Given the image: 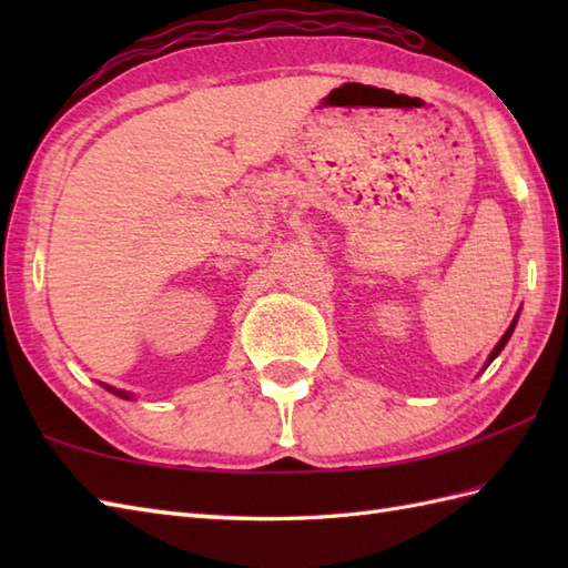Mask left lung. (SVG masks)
<instances>
[{
    "mask_svg": "<svg viewBox=\"0 0 568 568\" xmlns=\"http://www.w3.org/2000/svg\"><path fill=\"white\" fill-rule=\"evenodd\" d=\"M517 317H520V312H517V315H515V320L510 322V327H508V332H505L503 336H500V342L496 344V346H493V352H490V356H488V361H486V366H484V371L493 364V361H496L498 358V354L503 352V348H505V344H508L510 342V336H513V332H515V324H517Z\"/></svg>",
    "mask_w": 568,
    "mask_h": 568,
    "instance_id": "left-lung-1",
    "label": "left lung"
}]
</instances>
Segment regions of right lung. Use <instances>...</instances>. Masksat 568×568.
Here are the masks:
<instances>
[{
	"instance_id": "obj_1",
	"label": "right lung",
	"mask_w": 568,
	"mask_h": 568,
	"mask_svg": "<svg viewBox=\"0 0 568 568\" xmlns=\"http://www.w3.org/2000/svg\"><path fill=\"white\" fill-rule=\"evenodd\" d=\"M102 388H104V390H110V393H114V395H119V397H124V400H131V393H126V390L112 388V385H106V383H102Z\"/></svg>"
}]
</instances>
